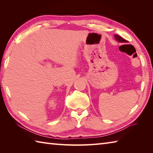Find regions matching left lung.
I'll use <instances>...</instances> for the list:
<instances>
[{"instance_id": "obj_1", "label": "left lung", "mask_w": 153, "mask_h": 153, "mask_svg": "<svg viewBox=\"0 0 153 153\" xmlns=\"http://www.w3.org/2000/svg\"><path fill=\"white\" fill-rule=\"evenodd\" d=\"M115 38L117 41L118 42H120V43H128V41L124 39H123L121 36H120V35H115Z\"/></svg>"}]
</instances>
